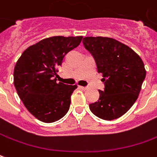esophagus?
Listing matches in <instances>:
<instances>
[{
	"label": "esophagus",
	"mask_w": 157,
	"mask_h": 157,
	"mask_svg": "<svg viewBox=\"0 0 157 157\" xmlns=\"http://www.w3.org/2000/svg\"><path fill=\"white\" fill-rule=\"evenodd\" d=\"M80 87H81V88H82V89H83V90H86V89H87V88H88L87 86H80Z\"/></svg>",
	"instance_id": "34e87169"
}]
</instances>
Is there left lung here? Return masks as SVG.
<instances>
[{
  "instance_id": "8db88e82",
  "label": "left lung",
  "mask_w": 157,
  "mask_h": 157,
  "mask_svg": "<svg viewBox=\"0 0 157 157\" xmlns=\"http://www.w3.org/2000/svg\"><path fill=\"white\" fill-rule=\"evenodd\" d=\"M83 45L94 56L102 73L105 90L91 111L103 120L111 121L127 113L139 97L145 75L143 60L132 48L109 37H85Z\"/></svg>"
}]
</instances>
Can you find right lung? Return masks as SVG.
<instances>
[{"label": "right lung", "mask_w": 157, "mask_h": 157, "mask_svg": "<svg viewBox=\"0 0 157 157\" xmlns=\"http://www.w3.org/2000/svg\"><path fill=\"white\" fill-rule=\"evenodd\" d=\"M82 36H52L30 46L17 59L13 83L17 95L34 117L46 123L68 112L76 85L57 82L58 67L64 56L78 47Z\"/></svg>", "instance_id": "add662e5"}]
</instances>
